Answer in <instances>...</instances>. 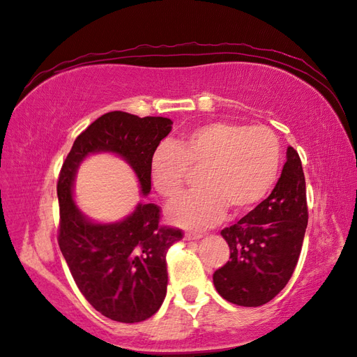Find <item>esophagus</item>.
<instances>
[{
    "mask_svg": "<svg viewBox=\"0 0 357 357\" xmlns=\"http://www.w3.org/2000/svg\"><path fill=\"white\" fill-rule=\"evenodd\" d=\"M204 236L202 233H193V231H187L185 233V239L187 241H198V239H201Z\"/></svg>",
    "mask_w": 357,
    "mask_h": 357,
    "instance_id": "1",
    "label": "esophagus"
}]
</instances>
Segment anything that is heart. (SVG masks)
Returning a JSON list of instances; mask_svg holds the SVG:
<instances>
[{"label":"heart","instance_id":"obj_1","mask_svg":"<svg viewBox=\"0 0 357 357\" xmlns=\"http://www.w3.org/2000/svg\"><path fill=\"white\" fill-rule=\"evenodd\" d=\"M280 144L268 127L215 121L192 128L173 144H161L150 158L155 192L172 201L199 172L198 190L169 208L170 221L190 230L215 225L225 208L241 215L255 208L276 183Z\"/></svg>","mask_w":357,"mask_h":357}]
</instances>
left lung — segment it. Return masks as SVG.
<instances>
[{
  "label": "left lung",
  "mask_w": 357,
  "mask_h": 357,
  "mask_svg": "<svg viewBox=\"0 0 357 357\" xmlns=\"http://www.w3.org/2000/svg\"><path fill=\"white\" fill-rule=\"evenodd\" d=\"M308 222L305 176L301 158L287 149V162L267 199L225 227L230 261L213 273L216 291L242 307L267 304L290 280Z\"/></svg>",
  "instance_id": "obj_1"
}]
</instances>
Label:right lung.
Listing matches in <instances>:
<instances>
[{
  "mask_svg": "<svg viewBox=\"0 0 357 357\" xmlns=\"http://www.w3.org/2000/svg\"><path fill=\"white\" fill-rule=\"evenodd\" d=\"M172 124L162 116L105 113L78 135L59 172V248L82 296L112 321L142 322L158 312L167 293V252L184 233L159 224L156 204H138L116 224L90 222L72 199L75 173L87 155L112 151L132 165L147 195L150 158Z\"/></svg>",
  "mask_w": 357,
  "mask_h": 357,
  "instance_id": "obj_1",
  "label": "right lung"
}]
</instances>
